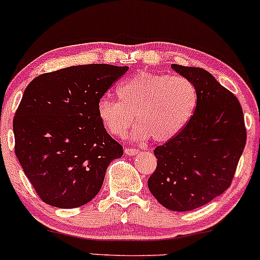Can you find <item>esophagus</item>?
<instances>
[{"mask_svg": "<svg viewBox=\"0 0 260 260\" xmlns=\"http://www.w3.org/2000/svg\"><path fill=\"white\" fill-rule=\"evenodd\" d=\"M124 151H125V154L126 155H129V156H134V155H136V154H138V149H135V148H125L124 149Z\"/></svg>", "mask_w": 260, "mask_h": 260, "instance_id": "1", "label": "esophagus"}]
</instances>
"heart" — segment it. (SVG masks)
Segmentation results:
<instances>
[{
    "mask_svg": "<svg viewBox=\"0 0 260 260\" xmlns=\"http://www.w3.org/2000/svg\"><path fill=\"white\" fill-rule=\"evenodd\" d=\"M119 102L109 95L98 101V117L112 136L124 137L134 125L133 137L150 136L165 143L176 137L189 122L198 104L194 84L181 76L143 71L117 86Z\"/></svg>",
    "mask_w": 260,
    "mask_h": 260,
    "instance_id": "obj_1",
    "label": "heart"
}]
</instances>
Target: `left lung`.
I'll use <instances>...</instances> for the list:
<instances>
[{
  "mask_svg": "<svg viewBox=\"0 0 260 260\" xmlns=\"http://www.w3.org/2000/svg\"><path fill=\"white\" fill-rule=\"evenodd\" d=\"M198 92L184 129L155 148L157 158L148 187L162 206L186 212L208 204L232 183L246 144L243 109L232 92L200 67L172 65Z\"/></svg>",
  "mask_w": 260,
  "mask_h": 260,
  "instance_id": "left-lung-1",
  "label": "left lung"
}]
</instances>
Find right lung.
<instances>
[{"label": "right lung", "mask_w": 260, "mask_h": 260, "mask_svg": "<svg viewBox=\"0 0 260 260\" xmlns=\"http://www.w3.org/2000/svg\"><path fill=\"white\" fill-rule=\"evenodd\" d=\"M127 69L71 66L40 74L24 90L13 120L15 155L47 205L76 208L90 202L108 166L123 155L99 119L97 104Z\"/></svg>", "instance_id": "1"}]
</instances>
